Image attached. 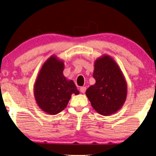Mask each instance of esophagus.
Listing matches in <instances>:
<instances>
[{
    "label": "esophagus",
    "mask_w": 156,
    "mask_h": 156,
    "mask_svg": "<svg viewBox=\"0 0 156 156\" xmlns=\"http://www.w3.org/2000/svg\"><path fill=\"white\" fill-rule=\"evenodd\" d=\"M86 87L83 86V87H80V91H81V93H85V92H86Z\"/></svg>",
    "instance_id": "1"
}]
</instances>
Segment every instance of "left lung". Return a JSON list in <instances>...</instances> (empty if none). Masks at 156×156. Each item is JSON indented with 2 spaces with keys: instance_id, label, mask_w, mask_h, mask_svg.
<instances>
[{
  "instance_id": "left-lung-1",
  "label": "left lung",
  "mask_w": 156,
  "mask_h": 156,
  "mask_svg": "<svg viewBox=\"0 0 156 156\" xmlns=\"http://www.w3.org/2000/svg\"><path fill=\"white\" fill-rule=\"evenodd\" d=\"M93 77L96 83L86 92L92 107L102 115L117 112L127 96V83L119 66L109 55H104L95 61Z\"/></svg>"
}]
</instances>
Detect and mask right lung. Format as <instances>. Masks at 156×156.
Segmentation results:
<instances>
[{
  "label": "right lung",
  "instance_id": "right-lung-1",
  "mask_svg": "<svg viewBox=\"0 0 156 156\" xmlns=\"http://www.w3.org/2000/svg\"><path fill=\"white\" fill-rule=\"evenodd\" d=\"M64 66L63 61L51 55L43 64L35 81V100L48 114L59 113L66 107L73 94H79L74 82L64 76Z\"/></svg>",
  "mask_w": 156,
  "mask_h": 156
}]
</instances>
